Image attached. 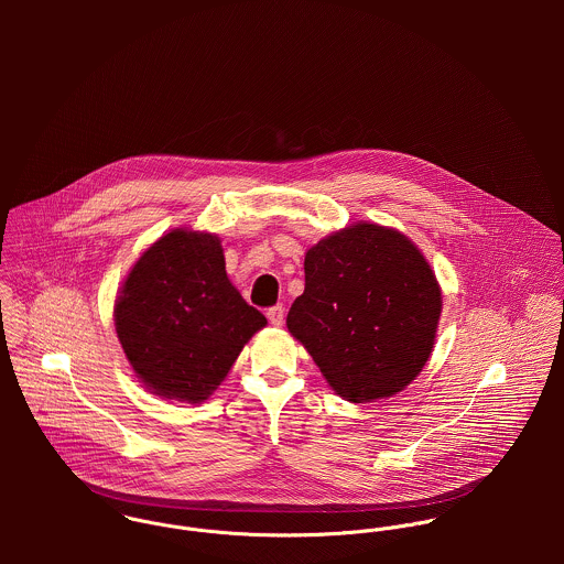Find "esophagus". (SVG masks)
<instances>
[{
  "mask_svg": "<svg viewBox=\"0 0 564 564\" xmlns=\"http://www.w3.org/2000/svg\"><path fill=\"white\" fill-rule=\"evenodd\" d=\"M267 319L271 322V325L282 327V323H284V308H282V306H273V308H269V311H267Z\"/></svg>",
  "mask_w": 564,
  "mask_h": 564,
  "instance_id": "34e87169",
  "label": "esophagus"
}]
</instances>
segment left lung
Instances as JSON below:
<instances>
[{
	"instance_id": "8db88e82",
	"label": "left lung",
	"mask_w": 564,
	"mask_h": 564,
	"mask_svg": "<svg viewBox=\"0 0 564 564\" xmlns=\"http://www.w3.org/2000/svg\"><path fill=\"white\" fill-rule=\"evenodd\" d=\"M306 286L286 327L336 395L376 402L403 391L432 356L443 295L421 249L358 221L306 251Z\"/></svg>"
}]
</instances>
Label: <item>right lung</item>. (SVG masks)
I'll use <instances>...</instances> for the list:
<instances>
[{
	"mask_svg": "<svg viewBox=\"0 0 564 564\" xmlns=\"http://www.w3.org/2000/svg\"><path fill=\"white\" fill-rule=\"evenodd\" d=\"M264 325L230 282L221 239L188 228L152 242L115 300L123 354L139 382L162 400H208Z\"/></svg>",
	"mask_w": 564,
	"mask_h": 564,
	"instance_id": "add662e5",
	"label": "right lung"
}]
</instances>
